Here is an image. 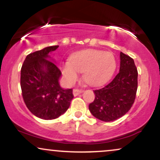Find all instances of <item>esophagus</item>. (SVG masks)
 <instances>
[{
	"label": "esophagus",
	"instance_id": "esophagus-1",
	"mask_svg": "<svg viewBox=\"0 0 160 160\" xmlns=\"http://www.w3.org/2000/svg\"><path fill=\"white\" fill-rule=\"evenodd\" d=\"M82 89H74V90H73V94H74V96H77V95H78L79 94H80V93L82 92Z\"/></svg>",
	"mask_w": 160,
	"mask_h": 160
}]
</instances>
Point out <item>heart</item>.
I'll return each mask as SVG.
<instances>
[{
    "mask_svg": "<svg viewBox=\"0 0 160 160\" xmlns=\"http://www.w3.org/2000/svg\"><path fill=\"white\" fill-rule=\"evenodd\" d=\"M116 67L113 53L93 49L79 51L71 56L70 61L61 64L62 74L68 85L78 80L80 72H83V80L89 85H102L113 76Z\"/></svg>",
    "mask_w": 160,
    "mask_h": 160,
    "instance_id": "heart-1",
    "label": "heart"
}]
</instances>
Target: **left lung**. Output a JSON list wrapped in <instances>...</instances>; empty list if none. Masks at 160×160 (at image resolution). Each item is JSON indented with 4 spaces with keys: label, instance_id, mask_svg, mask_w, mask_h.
<instances>
[{
    "label": "left lung",
    "instance_id": "1",
    "mask_svg": "<svg viewBox=\"0 0 160 160\" xmlns=\"http://www.w3.org/2000/svg\"><path fill=\"white\" fill-rule=\"evenodd\" d=\"M138 70L133 58L120 52V72L103 88L94 90L95 98L89 109L95 118L111 122L126 114L135 102Z\"/></svg>",
    "mask_w": 160,
    "mask_h": 160
}]
</instances>
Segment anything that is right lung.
<instances>
[{"label": "right lung", "instance_id": "add662e5", "mask_svg": "<svg viewBox=\"0 0 160 160\" xmlns=\"http://www.w3.org/2000/svg\"><path fill=\"white\" fill-rule=\"evenodd\" d=\"M58 46L45 47L26 56L21 68L22 94L28 109L43 120L58 118L68 109L74 98L72 89H64L58 80L61 71L49 53Z\"/></svg>", "mask_w": 160, "mask_h": 160}]
</instances>
